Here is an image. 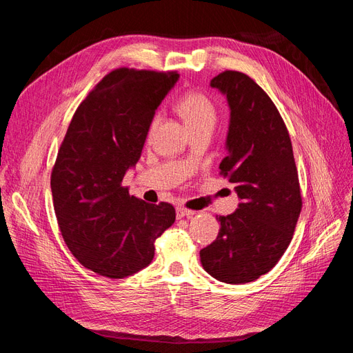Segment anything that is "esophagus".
Instances as JSON below:
<instances>
[{
	"instance_id": "34e87169",
	"label": "esophagus",
	"mask_w": 353,
	"mask_h": 353,
	"mask_svg": "<svg viewBox=\"0 0 353 353\" xmlns=\"http://www.w3.org/2000/svg\"><path fill=\"white\" fill-rule=\"evenodd\" d=\"M194 210H190V209H185V208H176V216H178V219H181V218H190V216H193L194 215Z\"/></svg>"
}]
</instances>
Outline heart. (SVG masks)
Returning <instances> with one entry per match:
<instances>
[{"label":"heart","mask_w":353,"mask_h":353,"mask_svg":"<svg viewBox=\"0 0 353 353\" xmlns=\"http://www.w3.org/2000/svg\"><path fill=\"white\" fill-rule=\"evenodd\" d=\"M178 112L184 117L190 131L209 130L213 131L218 122V109L206 94L199 91H188L178 100ZM159 122V114L152 119L150 130H154Z\"/></svg>","instance_id":"b5f03b06"}]
</instances>
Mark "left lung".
Instances as JSON below:
<instances>
[{"label": "left lung", "instance_id": "obj_1", "mask_svg": "<svg viewBox=\"0 0 353 353\" xmlns=\"http://www.w3.org/2000/svg\"><path fill=\"white\" fill-rule=\"evenodd\" d=\"M227 97V156L219 165L241 200L239 209L216 216V240L200 250L213 279L244 284L270 272L293 239L302 210L293 147L275 104L248 74L225 70L210 81Z\"/></svg>", "mask_w": 353, "mask_h": 353}]
</instances>
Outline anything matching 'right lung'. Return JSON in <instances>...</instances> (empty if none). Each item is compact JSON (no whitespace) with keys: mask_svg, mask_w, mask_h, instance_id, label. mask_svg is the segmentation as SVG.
Returning <instances> with one entry per match:
<instances>
[{"mask_svg":"<svg viewBox=\"0 0 353 353\" xmlns=\"http://www.w3.org/2000/svg\"><path fill=\"white\" fill-rule=\"evenodd\" d=\"M176 72L114 69L74 112L51 172L60 232L85 268L125 279L154 258V241L175 222L169 203L152 205L122 185L135 166L156 109Z\"/></svg>","mask_w":353,"mask_h":353,"instance_id":"right-lung-1","label":"right lung"}]
</instances>
